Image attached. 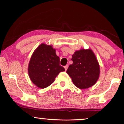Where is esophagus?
Returning <instances> with one entry per match:
<instances>
[{"label": "esophagus", "instance_id": "1", "mask_svg": "<svg viewBox=\"0 0 124 124\" xmlns=\"http://www.w3.org/2000/svg\"><path fill=\"white\" fill-rule=\"evenodd\" d=\"M68 68V65H65V67H64V68H65V71L67 70Z\"/></svg>", "mask_w": 124, "mask_h": 124}]
</instances>
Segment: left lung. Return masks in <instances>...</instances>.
<instances>
[{
  "instance_id": "left-lung-1",
  "label": "left lung",
  "mask_w": 124,
  "mask_h": 124,
  "mask_svg": "<svg viewBox=\"0 0 124 124\" xmlns=\"http://www.w3.org/2000/svg\"><path fill=\"white\" fill-rule=\"evenodd\" d=\"M73 64L69 65L67 74L73 84L80 89H86L94 85L100 76L98 59L90 48L76 51L72 55Z\"/></svg>"
}]
</instances>
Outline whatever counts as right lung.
Instances as JSON below:
<instances>
[{"mask_svg": "<svg viewBox=\"0 0 124 124\" xmlns=\"http://www.w3.org/2000/svg\"><path fill=\"white\" fill-rule=\"evenodd\" d=\"M59 62L60 58L52 45L41 43L33 52L29 62L28 70L30 80L38 88L47 87L61 72L65 71Z\"/></svg>", "mask_w": 124, "mask_h": 124, "instance_id": "obj_1", "label": "right lung"}]
</instances>
